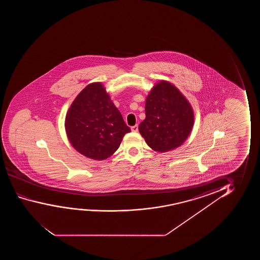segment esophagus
Wrapping results in <instances>:
<instances>
[{"label":"esophagus","mask_w":260,"mask_h":260,"mask_svg":"<svg viewBox=\"0 0 260 260\" xmlns=\"http://www.w3.org/2000/svg\"><path fill=\"white\" fill-rule=\"evenodd\" d=\"M132 132H137L139 131V126L138 124L134 125V126H132Z\"/></svg>","instance_id":"esophagus-1"}]
</instances>
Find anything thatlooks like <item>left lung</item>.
Instances as JSON below:
<instances>
[{
  "label": "left lung",
  "instance_id": "left-lung-1",
  "mask_svg": "<svg viewBox=\"0 0 260 260\" xmlns=\"http://www.w3.org/2000/svg\"><path fill=\"white\" fill-rule=\"evenodd\" d=\"M146 119L139 131L156 152H168L185 142L192 131L193 113L188 101L170 82H159L146 98Z\"/></svg>",
  "mask_w": 260,
  "mask_h": 260
}]
</instances>
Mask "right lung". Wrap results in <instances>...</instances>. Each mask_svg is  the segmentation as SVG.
I'll list each match as a JSON object with an SVG mask.
<instances>
[{
    "instance_id": "add662e5",
    "label": "right lung",
    "mask_w": 260,
    "mask_h": 260,
    "mask_svg": "<svg viewBox=\"0 0 260 260\" xmlns=\"http://www.w3.org/2000/svg\"><path fill=\"white\" fill-rule=\"evenodd\" d=\"M66 131L79 153L105 160L119 148L131 128L103 85L96 82L82 89L72 104L66 117Z\"/></svg>"
}]
</instances>
